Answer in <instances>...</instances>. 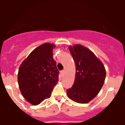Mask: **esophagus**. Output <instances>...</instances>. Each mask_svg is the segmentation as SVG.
Here are the masks:
<instances>
[{
  "instance_id": "obj_1",
  "label": "esophagus",
  "mask_w": 125,
  "mask_h": 125,
  "mask_svg": "<svg viewBox=\"0 0 125 125\" xmlns=\"http://www.w3.org/2000/svg\"><path fill=\"white\" fill-rule=\"evenodd\" d=\"M61 73L62 74V76H64V73H65V71L64 70L61 71Z\"/></svg>"
}]
</instances>
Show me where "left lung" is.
I'll return each mask as SVG.
<instances>
[{"label":"left lung","instance_id":"obj_1","mask_svg":"<svg viewBox=\"0 0 125 125\" xmlns=\"http://www.w3.org/2000/svg\"><path fill=\"white\" fill-rule=\"evenodd\" d=\"M74 61L76 74L73 86L67 89L73 101L85 104L93 100L104 83L106 69L102 62L90 49L81 44L69 46Z\"/></svg>","mask_w":125,"mask_h":125}]
</instances>
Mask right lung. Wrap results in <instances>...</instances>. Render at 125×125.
<instances>
[{"instance_id":"obj_1","label":"right lung","mask_w":125,"mask_h":125,"mask_svg":"<svg viewBox=\"0 0 125 125\" xmlns=\"http://www.w3.org/2000/svg\"><path fill=\"white\" fill-rule=\"evenodd\" d=\"M56 45L44 43L34 49L19 68L17 81L21 94L29 103L38 105L50 98L58 81L59 71L53 59Z\"/></svg>"}]
</instances>
